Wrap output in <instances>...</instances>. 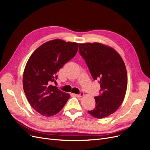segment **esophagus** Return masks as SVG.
Wrapping results in <instances>:
<instances>
[{
    "label": "esophagus",
    "mask_w": 150,
    "mask_h": 150,
    "mask_svg": "<svg viewBox=\"0 0 150 150\" xmlns=\"http://www.w3.org/2000/svg\"><path fill=\"white\" fill-rule=\"evenodd\" d=\"M84 93L81 92L79 94H76V96L77 97H78V98H81V97H83V96H84Z\"/></svg>",
    "instance_id": "esophagus-1"
}]
</instances>
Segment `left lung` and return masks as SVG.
<instances>
[{
  "mask_svg": "<svg viewBox=\"0 0 150 150\" xmlns=\"http://www.w3.org/2000/svg\"><path fill=\"white\" fill-rule=\"evenodd\" d=\"M79 52L85 59L94 80H99L100 94L95 96L96 107L89 114L101 119L120 108L126 94L128 76L125 62L116 50L101 43L79 44Z\"/></svg>",
  "mask_w": 150,
  "mask_h": 150,
  "instance_id": "1",
  "label": "left lung"
}]
</instances>
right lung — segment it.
<instances>
[{"label": "right lung", "mask_w": 150, "mask_h": 150, "mask_svg": "<svg viewBox=\"0 0 150 150\" xmlns=\"http://www.w3.org/2000/svg\"><path fill=\"white\" fill-rule=\"evenodd\" d=\"M79 44L56 39L39 46L32 54L23 74V88L34 110L50 117L59 112L70 95L51 84L57 78V72L74 57Z\"/></svg>", "instance_id": "right-lung-1"}]
</instances>
